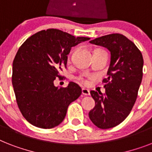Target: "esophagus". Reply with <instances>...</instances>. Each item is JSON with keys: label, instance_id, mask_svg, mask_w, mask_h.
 <instances>
[{"label": "esophagus", "instance_id": "esophagus-1", "mask_svg": "<svg viewBox=\"0 0 152 152\" xmlns=\"http://www.w3.org/2000/svg\"><path fill=\"white\" fill-rule=\"evenodd\" d=\"M82 94H83V95H90V91L86 88H83Z\"/></svg>", "mask_w": 152, "mask_h": 152}]
</instances>
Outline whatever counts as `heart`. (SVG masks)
I'll return each instance as SVG.
<instances>
[{"label":"heart","mask_w":152,"mask_h":152,"mask_svg":"<svg viewBox=\"0 0 152 152\" xmlns=\"http://www.w3.org/2000/svg\"><path fill=\"white\" fill-rule=\"evenodd\" d=\"M83 81L84 82V83H87V81L86 80H83Z\"/></svg>","instance_id":"1"}]
</instances>
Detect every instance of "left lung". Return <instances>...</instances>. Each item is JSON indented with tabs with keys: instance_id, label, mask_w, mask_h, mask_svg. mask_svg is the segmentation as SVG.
Listing matches in <instances>:
<instances>
[{
	"instance_id": "1",
	"label": "left lung",
	"mask_w": 152,
	"mask_h": 152,
	"mask_svg": "<svg viewBox=\"0 0 152 152\" xmlns=\"http://www.w3.org/2000/svg\"><path fill=\"white\" fill-rule=\"evenodd\" d=\"M90 43L106 48L111 53L108 77L103 80L105 94L91 91L95 106L89 112L96 126L109 129L120 124L135 104L142 80L144 59L136 45L119 33L103 36Z\"/></svg>"
}]
</instances>
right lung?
I'll use <instances>...</instances> for the list:
<instances>
[{
	"mask_svg": "<svg viewBox=\"0 0 152 152\" xmlns=\"http://www.w3.org/2000/svg\"><path fill=\"white\" fill-rule=\"evenodd\" d=\"M88 40L48 29L33 34L19 48L12 65V85L18 108L32 125L42 129L59 125L70 103L81 95L78 84L58 87L54 80L66 67L72 47Z\"/></svg>",
	"mask_w": 152,
	"mask_h": 152,
	"instance_id": "1",
	"label": "right lung"
}]
</instances>
